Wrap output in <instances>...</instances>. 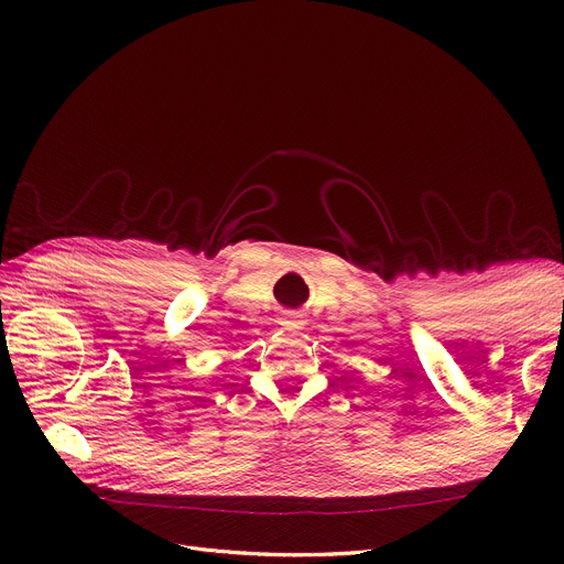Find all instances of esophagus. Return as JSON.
Wrapping results in <instances>:
<instances>
[{
	"label": "esophagus",
	"mask_w": 564,
	"mask_h": 564,
	"mask_svg": "<svg viewBox=\"0 0 564 564\" xmlns=\"http://www.w3.org/2000/svg\"><path fill=\"white\" fill-rule=\"evenodd\" d=\"M283 324H285V327L300 329V324H302V315H300V313H288V315L283 317Z\"/></svg>",
	"instance_id": "obj_1"
}]
</instances>
